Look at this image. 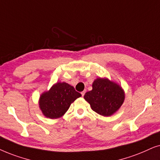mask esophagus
<instances>
[{
  "label": "esophagus",
  "mask_w": 160,
  "mask_h": 160,
  "mask_svg": "<svg viewBox=\"0 0 160 160\" xmlns=\"http://www.w3.org/2000/svg\"><path fill=\"white\" fill-rule=\"evenodd\" d=\"M85 93H86V91H82V92H81L82 97H83V96H84V94H85Z\"/></svg>",
  "instance_id": "esophagus-1"
}]
</instances>
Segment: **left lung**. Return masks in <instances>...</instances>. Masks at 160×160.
<instances>
[{
	"mask_svg": "<svg viewBox=\"0 0 160 160\" xmlns=\"http://www.w3.org/2000/svg\"><path fill=\"white\" fill-rule=\"evenodd\" d=\"M122 88L108 78H97L92 84V90L85 93L84 99L91 109L103 116L114 114L124 101Z\"/></svg>",
	"mask_w": 160,
	"mask_h": 160,
	"instance_id": "8db88e82",
	"label": "left lung"
}]
</instances>
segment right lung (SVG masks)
I'll list each match as a JSON object with an SVG mask.
<instances>
[{
	"instance_id": "add662e5",
	"label": "right lung",
	"mask_w": 160,
	"mask_h": 160,
	"mask_svg": "<svg viewBox=\"0 0 160 160\" xmlns=\"http://www.w3.org/2000/svg\"><path fill=\"white\" fill-rule=\"evenodd\" d=\"M81 94L67 82H57L40 96L39 105L42 113L49 118L63 116L71 104Z\"/></svg>"
}]
</instances>
